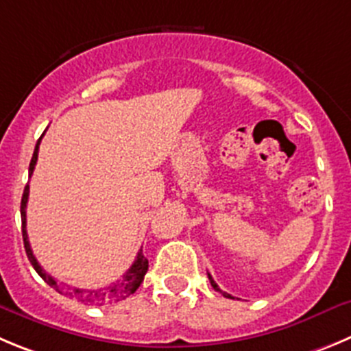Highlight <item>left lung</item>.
Wrapping results in <instances>:
<instances>
[{
  "label": "left lung",
  "mask_w": 351,
  "mask_h": 351,
  "mask_svg": "<svg viewBox=\"0 0 351 351\" xmlns=\"http://www.w3.org/2000/svg\"><path fill=\"white\" fill-rule=\"evenodd\" d=\"M208 277H209V282H211L213 289H216V291H218V293H221V294H223V296H225V298H232V296H230V294L223 293V291H221V289H220V287H218V284H216V282H215V280H213V277H211V275H209V274H208Z\"/></svg>",
  "instance_id": "8db88e82"
}]
</instances>
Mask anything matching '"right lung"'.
Returning <instances> with one entry per match:
<instances>
[{
    "mask_svg": "<svg viewBox=\"0 0 351 351\" xmlns=\"http://www.w3.org/2000/svg\"><path fill=\"white\" fill-rule=\"evenodd\" d=\"M45 135V133H43ZM41 135V138H43ZM41 138L38 140L36 143L34 154H32L31 165H29V176L32 175L34 171V166L38 162V150H39V143H41ZM27 199H29V183L25 185L24 194H22V202H21V216H22V239H24V247H25V254H27L29 261L34 267V270L38 271V275L41 277L48 286L53 287L55 291H58L64 296L71 298V300L81 301L84 304H90V306H101V304H110V303H117L121 300H126L130 294L135 293L136 289L140 287V284L143 282V277H145L147 270H149V260L143 256V251L140 250L138 254H136L135 263L131 265L130 270L123 275V279L116 280L112 286L101 287V289H80V287H64L57 282V280L51 277L50 274L43 270L41 265L38 263L36 256L32 254L31 244H29V237H27V230H25V208H27Z\"/></svg>",
    "mask_w": 351,
    "mask_h": 351,
    "instance_id": "right-lung-1",
    "label": "right lung"
}]
</instances>
